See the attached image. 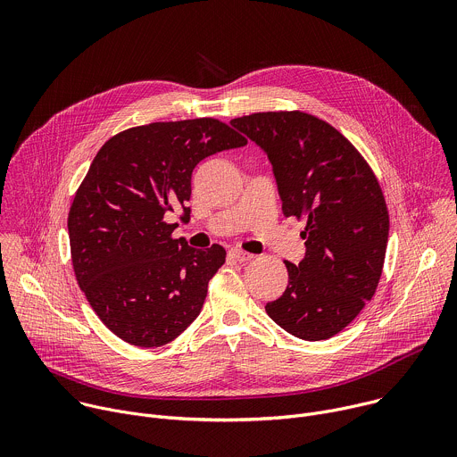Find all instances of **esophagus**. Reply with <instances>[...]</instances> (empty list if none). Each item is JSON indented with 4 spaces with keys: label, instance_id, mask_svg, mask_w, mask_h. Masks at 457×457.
Here are the masks:
<instances>
[{
    "label": "esophagus",
    "instance_id": "esophagus-1",
    "mask_svg": "<svg viewBox=\"0 0 457 457\" xmlns=\"http://www.w3.org/2000/svg\"><path fill=\"white\" fill-rule=\"evenodd\" d=\"M229 256H231L233 260H237V262H249V260L253 258L251 253H247V251H244V249H237V247L229 249Z\"/></svg>",
    "mask_w": 457,
    "mask_h": 457
}]
</instances>
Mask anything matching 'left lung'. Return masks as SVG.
<instances>
[{"label":"left lung","instance_id":"8db88e82","mask_svg":"<svg viewBox=\"0 0 457 457\" xmlns=\"http://www.w3.org/2000/svg\"><path fill=\"white\" fill-rule=\"evenodd\" d=\"M231 126L262 150L286 217H305V256L287 264L289 284L266 311L289 335H338L372 298L385 260L388 215L379 184L356 148L303 112H262Z\"/></svg>","mask_w":457,"mask_h":457}]
</instances>
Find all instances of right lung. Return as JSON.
<instances>
[{"instance_id":"1","label":"right lung","mask_w":457,"mask_h":457,"mask_svg":"<svg viewBox=\"0 0 457 457\" xmlns=\"http://www.w3.org/2000/svg\"><path fill=\"white\" fill-rule=\"evenodd\" d=\"M247 141L203 117L124 129L103 145L79 186L69 235L78 284L106 328L137 347L175 340L203 311L226 249L171 238L189 217L191 173L203 159Z\"/></svg>"}]
</instances>
